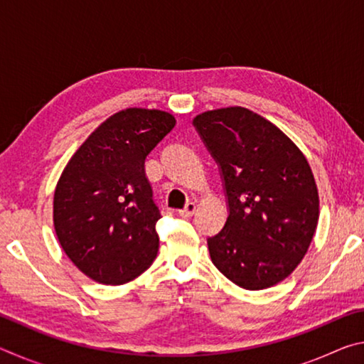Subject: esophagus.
I'll use <instances>...</instances> for the list:
<instances>
[{
  "mask_svg": "<svg viewBox=\"0 0 364 364\" xmlns=\"http://www.w3.org/2000/svg\"><path fill=\"white\" fill-rule=\"evenodd\" d=\"M194 212H196V204L194 202H188L186 207H184L183 210H180V215L184 218H189V217H193Z\"/></svg>",
  "mask_w": 364,
  "mask_h": 364,
  "instance_id": "34e87169",
  "label": "esophagus"
}]
</instances>
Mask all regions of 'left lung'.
Here are the masks:
<instances>
[{
  "instance_id": "left-lung-1",
  "label": "left lung",
  "mask_w": 364,
  "mask_h": 364,
  "mask_svg": "<svg viewBox=\"0 0 364 364\" xmlns=\"http://www.w3.org/2000/svg\"><path fill=\"white\" fill-rule=\"evenodd\" d=\"M193 125L218 164L228 199L223 230L207 239L213 264L247 291L278 284L316 231L310 165L278 127L245 107L207 110Z\"/></svg>"
}]
</instances>
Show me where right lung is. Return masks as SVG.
<instances>
[{
  "mask_svg": "<svg viewBox=\"0 0 364 364\" xmlns=\"http://www.w3.org/2000/svg\"><path fill=\"white\" fill-rule=\"evenodd\" d=\"M175 123L164 110H120L90 134L59 178L56 236L72 263L96 282L132 281L157 255L160 212L144 160Z\"/></svg>",
  "mask_w": 364,
  "mask_h": 364,
  "instance_id": "1",
  "label": "right lung"
}]
</instances>
